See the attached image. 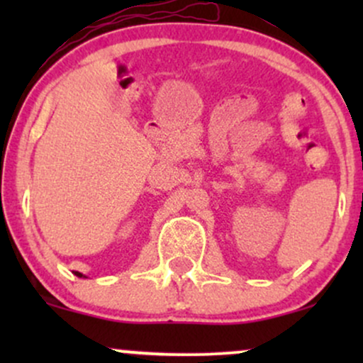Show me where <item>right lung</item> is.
<instances>
[{
	"label": "right lung",
	"mask_w": 363,
	"mask_h": 363,
	"mask_svg": "<svg viewBox=\"0 0 363 363\" xmlns=\"http://www.w3.org/2000/svg\"><path fill=\"white\" fill-rule=\"evenodd\" d=\"M74 274H77V277H80V278H86V277H83V274L78 273V272H74Z\"/></svg>",
	"instance_id": "1"
}]
</instances>
